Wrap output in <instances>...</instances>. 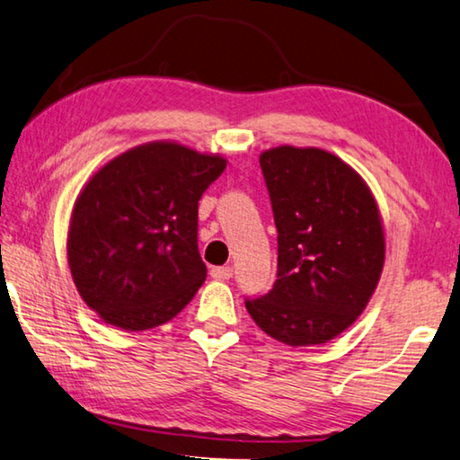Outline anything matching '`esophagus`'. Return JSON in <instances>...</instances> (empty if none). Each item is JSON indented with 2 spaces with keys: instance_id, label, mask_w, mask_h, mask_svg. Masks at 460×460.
Listing matches in <instances>:
<instances>
[{
  "instance_id": "esophagus-1",
  "label": "esophagus",
  "mask_w": 460,
  "mask_h": 460,
  "mask_svg": "<svg viewBox=\"0 0 460 460\" xmlns=\"http://www.w3.org/2000/svg\"><path fill=\"white\" fill-rule=\"evenodd\" d=\"M232 275H234V269L232 267H214L212 269L214 279H230Z\"/></svg>"
}]
</instances>
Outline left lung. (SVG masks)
<instances>
[{
  "label": "left lung",
  "mask_w": 460,
  "mask_h": 460,
  "mask_svg": "<svg viewBox=\"0 0 460 460\" xmlns=\"http://www.w3.org/2000/svg\"><path fill=\"white\" fill-rule=\"evenodd\" d=\"M277 226V281L246 310L289 346L332 341L357 322L385 262L379 206L363 177L328 150L277 146L259 156Z\"/></svg>",
  "instance_id": "8db88e82"
}]
</instances>
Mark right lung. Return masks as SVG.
<instances>
[{
  "instance_id": "right-lung-1",
  "label": "right lung",
  "mask_w": 460,
  "mask_h": 460,
  "mask_svg": "<svg viewBox=\"0 0 460 460\" xmlns=\"http://www.w3.org/2000/svg\"><path fill=\"white\" fill-rule=\"evenodd\" d=\"M226 159L156 140L126 150L75 201L66 261L83 301L105 323L140 332L169 322L206 281L198 203Z\"/></svg>"
}]
</instances>
